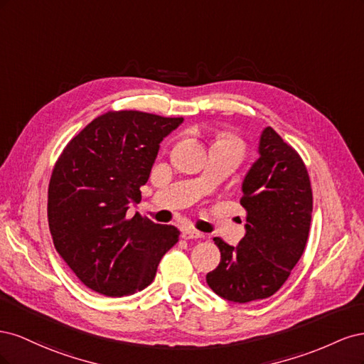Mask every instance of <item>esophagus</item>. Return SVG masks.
I'll return each instance as SVG.
<instances>
[{"label":"esophagus","mask_w":364,"mask_h":364,"mask_svg":"<svg viewBox=\"0 0 364 364\" xmlns=\"http://www.w3.org/2000/svg\"><path fill=\"white\" fill-rule=\"evenodd\" d=\"M203 234L199 232V230H196L193 228H185L182 229V238L183 240H197V238H202Z\"/></svg>","instance_id":"34e87169"}]
</instances>
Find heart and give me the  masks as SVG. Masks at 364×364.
Here are the masks:
<instances>
[{
  "instance_id": "heart-1",
  "label": "heart",
  "mask_w": 364,
  "mask_h": 364,
  "mask_svg": "<svg viewBox=\"0 0 364 364\" xmlns=\"http://www.w3.org/2000/svg\"><path fill=\"white\" fill-rule=\"evenodd\" d=\"M215 144H235V146H240L241 149H243V144H241V141L234 136L232 134H222L218 136Z\"/></svg>"
}]
</instances>
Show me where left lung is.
<instances>
[{
  "instance_id": "8db88e82",
  "label": "left lung",
  "mask_w": 364,
  "mask_h": 364,
  "mask_svg": "<svg viewBox=\"0 0 364 364\" xmlns=\"http://www.w3.org/2000/svg\"><path fill=\"white\" fill-rule=\"evenodd\" d=\"M246 235L238 246L220 237L218 266L206 282L223 299L246 304L266 299L289 279L310 234L313 190L305 164L272 127L259 141V159L243 182Z\"/></svg>"
}]
</instances>
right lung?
<instances>
[{
	"label": "right lung",
	"mask_w": 364,
	"mask_h": 364,
	"mask_svg": "<svg viewBox=\"0 0 364 364\" xmlns=\"http://www.w3.org/2000/svg\"><path fill=\"white\" fill-rule=\"evenodd\" d=\"M183 121L141 111L92 119L59 155L48 185L54 247L87 289L127 296L146 289L179 240L171 225L127 217L141 200L159 142Z\"/></svg>",
	"instance_id": "add662e5"
}]
</instances>
